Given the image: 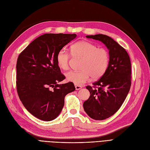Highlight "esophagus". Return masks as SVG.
Here are the masks:
<instances>
[{"label":"esophagus","mask_w":150,"mask_h":150,"mask_svg":"<svg viewBox=\"0 0 150 150\" xmlns=\"http://www.w3.org/2000/svg\"><path fill=\"white\" fill-rule=\"evenodd\" d=\"M74 86H75V88H76V90H80L81 89H82V86H81L76 85V84H75Z\"/></svg>","instance_id":"34e87169"}]
</instances>
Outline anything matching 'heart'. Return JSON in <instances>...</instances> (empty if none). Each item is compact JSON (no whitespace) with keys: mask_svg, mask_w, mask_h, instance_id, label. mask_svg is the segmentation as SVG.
Returning a JSON list of instances; mask_svg holds the SVG:
<instances>
[{"mask_svg":"<svg viewBox=\"0 0 150 150\" xmlns=\"http://www.w3.org/2000/svg\"><path fill=\"white\" fill-rule=\"evenodd\" d=\"M71 53L74 57L82 58L80 71L66 73L68 81L76 85H82L91 77L93 80L100 78L107 71L110 63V54L107 49L98 48L97 45L87 41H79L71 46ZM71 55L65 50H60L56 55L59 68L68 70Z\"/></svg>","mask_w":150,"mask_h":150,"instance_id":"obj_1","label":"heart"}]
</instances>
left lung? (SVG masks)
Instances as JSON below:
<instances>
[{"label": "left lung", "mask_w": 150, "mask_h": 150, "mask_svg": "<svg viewBox=\"0 0 150 150\" xmlns=\"http://www.w3.org/2000/svg\"><path fill=\"white\" fill-rule=\"evenodd\" d=\"M86 37L100 41L109 50L108 69L92 87H86L91 96L83 104L91 118L102 120L116 113L126 99L132 84L131 62L126 50L108 36L97 34Z\"/></svg>", "instance_id": "left-lung-1"}]
</instances>
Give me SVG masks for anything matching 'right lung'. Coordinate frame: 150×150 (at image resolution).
<instances>
[{
    "mask_svg": "<svg viewBox=\"0 0 150 150\" xmlns=\"http://www.w3.org/2000/svg\"><path fill=\"white\" fill-rule=\"evenodd\" d=\"M76 34L46 33L30 43L18 55L16 86L18 97L30 113L51 121L60 113L64 97L75 90L73 82L59 84L65 79L56 55Z\"/></svg>",
    "mask_w": 150,
    "mask_h": 150,
    "instance_id": "right-lung-1",
    "label": "right lung"
}]
</instances>
